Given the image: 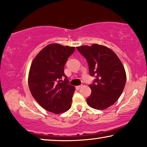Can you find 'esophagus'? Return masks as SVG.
I'll list each match as a JSON object with an SVG mask.
<instances>
[{"label":"esophagus","mask_w":147,"mask_h":147,"mask_svg":"<svg viewBox=\"0 0 147 147\" xmlns=\"http://www.w3.org/2000/svg\"><path fill=\"white\" fill-rule=\"evenodd\" d=\"M82 87V85H81V86H76V89H77V90H78V89H80Z\"/></svg>","instance_id":"1"}]
</instances>
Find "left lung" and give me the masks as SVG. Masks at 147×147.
I'll use <instances>...</instances> for the list:
<instances>
[{"instance_id":"obj_1","label":"left lung","mask_w":147,"mask_h":147,"mask_svg":"<svg viewBox=\"0 0 147 147\" xmlns=\"http://www.w3.org/2000/svg\"><path fill=\"white\" fill-rule=\"evenodd\" d=\"M88 63L89 74L94 76L89 85L91 94L87 98L88 105L96 109H105L121 95L126 84L124 66L110 49L98 44L76 47Z\"/></svg>"}]
</instances>
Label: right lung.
Wrapping results in <instances>:
<instances>
[{"label":"right lung","instance_id":"add662e5","mask_svg":"<svg viewBox=\"0 0 147 147\" xmlns=\"http://www.w3.org/2000/svg\"><path fill=\"white\" fill-rule=\"evenodd\" d=\"M74 51L75 47L50 44L39 52L31 64L30 90L39 105L50 112L58 114L71 108L75 88L69 84L64 67ZM63 76L64 81L61 83Z\"/></svg>","mask_w":147,"mask_h":147}]
</instances>
